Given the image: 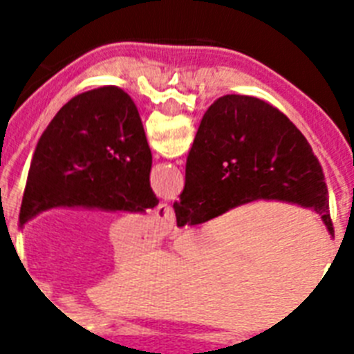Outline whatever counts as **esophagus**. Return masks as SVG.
Instances as JSON below:
<instances>
[{
	"label": "esophagus",
	"mask_w": 354,
	"mask_h": 354,
	"mask_svg": "<svg viewBox=\"0 0 354 354\" xmlns=\"http://www.w3.org/2000/svg\"><path fill=\"white\" fill-rule=\"evenodd\" d=\"M174 211L169 204H160L156 207L154 215H152V222H154V227L160 233H171L172 227H174Z\"/></svg>",
	"instance_id": "esophagus-1"
}]
</instances>
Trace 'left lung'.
I'll return each mask as SVG.
<instances>
[{
  "label": "left lung",
  "mask_w": 354,
  "mask_h": 354,
  "mask_svg": "<svg viewBox=\"0 0 354 354\" xmlns=\"http://www.w3.org/2000/svg\"><path fill=\"white\" fill-rule=\"evenodd\" d=\"M139 112L118 86L73 97L36 145L19 226L53 207L143 213L158 205Z\"/></svg>",
  "instance_id": "1"
}]
</instances>
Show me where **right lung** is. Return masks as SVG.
I'll use <instances>...</instances> for the list:
<instances>
[{
  "mask_svg": "<svg viewBox=\"0 0 354 354\" xmlns=\"http://www.w3.org/2000/svg\"><path fill=\"white\" fill-rule=\"evenodd\" d=\"M255 200L314 209L333 235L318 158L296 124L257 97L224 95L200 122L174 202L176 224L196 226Z\"/></svg>",
  "mask_w": 354,
  "mask_h": 354,
  "instance_id": "add662e5",
  "label": "right lung"
}]
</instances>
